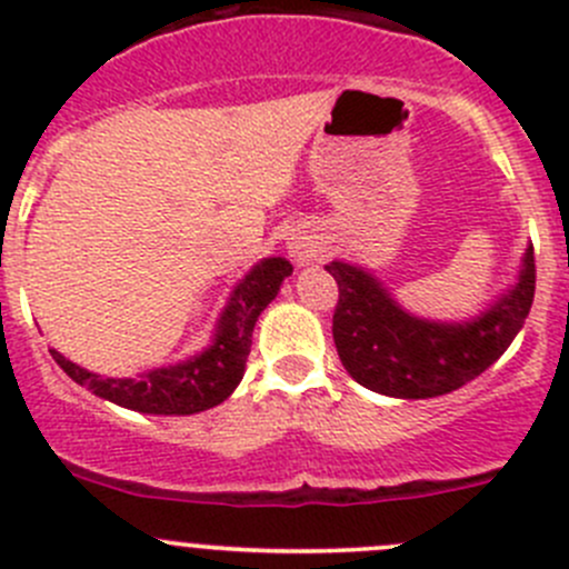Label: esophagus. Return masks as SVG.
I'll use <instances>...</instances> for the list:
<instances>
[{"instance_id":"34e87169","label":"esophagus","mask_w":569,"mask_h":569,"mask_svg":"<svg viewBox=\"0 0 569 569\" xmlns=\"http://www.w3.org/2000/svg\"><path fill=\"white\" fill-rule=\"evenodd\" d=\"M319 252H321V244L313 237H308V233H295V237L289 239V256L297 267L313 261Z\"/></svg>"}]
</instances>
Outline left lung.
<instances>
[{"label":"left lung","mask_w":569,"mask_h":569,"mask_svg":"<svg viewBox=\"0 0 569 569\" xmlns=\"http://www.w3.org/2000/svg\"><path fill=\"white\" fill-rule=\"evenodd\" d=\"M338 283L332 338L355 382L393 399H432L490 369L523 327L533 302V248L523 252L507 295L468 321H435L407 313L382 280L347 261H330Z\"/></svg>","instance_id":"left-lung-1"}]
</instances>
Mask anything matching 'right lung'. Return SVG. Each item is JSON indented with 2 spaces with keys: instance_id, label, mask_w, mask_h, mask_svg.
I'll return each instance as SVG.
<instances>
[{
  "instance_id": "right-lung-1",
  "label": "right lung",
  "mask_w": 569,
  "mask_h": 569,
  "mask_svg": "<svg viewBox=\"0 0 569 569\" xmlns=\"http://www.w3.org/2000/svg\"><path fill=\"white\" fill-rule=\"evenodd\" d=\"M291 269L295 267L280 256L261 258L233 286L228 306L217 319L214 338L209 347L176 366L151 369L140 377H101L62 358L57 349H51V358L73 382L112 405L126 407V410L151 412V416L203 412L209 407L222 405L242 382L252 343V327L263 308L278 297Z\"/></svg>"
}]
</instances>
